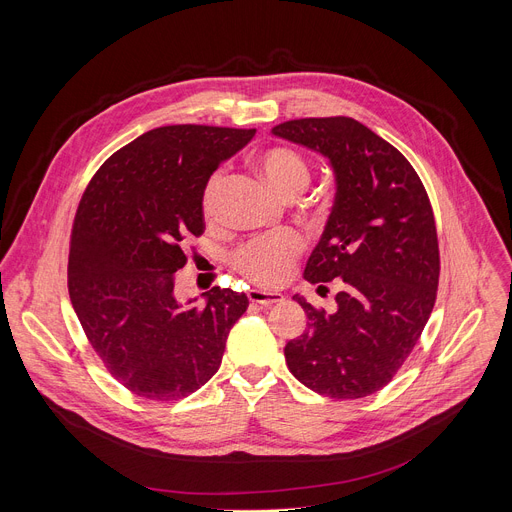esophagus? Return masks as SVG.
Wrapping results in <instances>:
<instances>
[{
	"instance_id": "34e87169",
	"label": "esophagus",
	"mask_w": 512,
	"mask_h": 512,
	"mask_svg": "<svg viewBox=\"0 0 512 512\" xmlns=\"http://www.w3.org/2000/svg\"><path fill=\"white\" fill-rule=\"evenodd\" d=\"M247 297L251 303H257V305H274V303H280L284 297L280 292H272V290H259V288H251L247 292Z\"/></svg>"
}]
</instances>
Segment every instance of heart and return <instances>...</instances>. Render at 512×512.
Wrapping results in <instances>:
<instances>
[{
  "instance_id": "1",
  "label": "heart",
  "mask_w": 512,
  "mask_h": 512,
  "mask_svg": "<svg viewBox=\"0 0 512 512\" xmlns=\"http://www.w3.org/2000/svg\"><path fill=\"white\" fill-rule=\"evenodd\" d=\"M255 166L282 199H297L311 180L307 161L288 147H270L261 151L255 157ZM222 184V172H215L203 188L201 213L205 220L215 218ZM301 249L303 240L299 234L280 232L247 242L234 255V263L251 282L261 286H274L286 278L292 259L301 253Z\"/></svg>"
}]
</instances>
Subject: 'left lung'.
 I'll list each match as a JSON object with an SVG mask.
<instances>
[{"label": "left lung", "mask_w": 512, "mask_h": 512, "mask_svg": "<svg viewBox=\"0 0 512 512\" xmlns=\"http://www.w3.org/2000/svg\"><path fill=\"white\" fill-rule=\"evenodd\" d=\"M272 134L326 157L336 184L328 224L303 274L311 284L340 280L336 311L294 294L309 321L284 346L288 369L330 398L369 396L411 355L436 303L432 205L407 157L353 118L290 120Z\"/></svg>", "instance_id": "8db88e82"}]
</instances>
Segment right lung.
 <instances>
[{
    "label": "right lung",
    "mask_w": 512,
    "mask_h": 512,
    "mask_svg": "<svg viewBox=\"0 0 512 512\" xmlns=\"http://www.w3.org/2000/svg\"><path fill=\"white\" fill-rule=\"evenodd\" d=\"M255 128L176 124L116 151L80 199L68 259L76 317L114 378L149 400H178L220 369L245 292L213 286L205 303H180L182 240L205 230L201 197L211 174Z\"/></svg>",
    "instance_id": "1"
}]
</instances>
